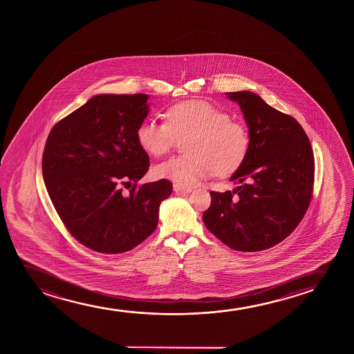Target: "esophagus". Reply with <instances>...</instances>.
Instances as JSON below:
<instances>
[{
	"mask_svg": "<svg viewBox=\"0 0 354 354\" xmlns=\"http://www.w3.org/2000/svg\"><path fill=\"white\" fill-rule=\"evenodd\" d=\"M173 189H174L175 194H187L192 191L191 187H185V186L178 184L173 185Z\"/></svg>",
	"mask_w": 354,
	"mask_h": 354,
	"instance_id": "34e87169",
	"label": "esophagus"
}]
</instances>
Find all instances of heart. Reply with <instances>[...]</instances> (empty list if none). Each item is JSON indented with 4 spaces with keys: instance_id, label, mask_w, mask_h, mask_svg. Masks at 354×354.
<instances>
[{
    "instance_id": "b5f03b06",
    "label": "heart",
    "mask_w": 354,
    "mask_h": 354,
    "mask_svg": "<svg viewBox=\"0 0 354 354\" xmlns=\"http://www.w3.org/2000/svg\"><path fill=\"white\" fill-rule=\"evenodd\" d=\"M165 121L141 122L136 131L139 145L147 153L162 157L173 149L178 138L191 136L185 146L189 155L160 163L155 168L158 178L191 186L214 171L231 174L247 156L250 136L245 124L205 100L176 102L165 111Z\"/></svg>"
}]
</instances>
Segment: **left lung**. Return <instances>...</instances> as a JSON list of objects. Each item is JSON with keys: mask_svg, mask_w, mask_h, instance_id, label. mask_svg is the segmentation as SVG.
Wrapping results in <instances>:
<instances>
[{"mask_svg": "<svg viewBox=\"0 0 354 354\" xmlns=\"http://www.w3.org/2000/svg\"><path fill=\"white\" fill-rule=\"evenodd\" d=\"M249 127L247 156L231 176L233 191H212L203 223L238 252L274 247L297 227L312 199L315 156L294 117L278 111L255 93H226Z\"/></svg>", "mask_w": 354, "mask_h": 354, "instance_id": "obj_1", "label": "left lung"}]
</instances>
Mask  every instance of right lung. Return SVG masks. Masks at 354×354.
Instances as JSON below:
<instances>
[{
	"mask_svg": "<svg viewBox=\"0 0 354 354\" xmlns=\"http://www.w3.org/2000/svg\"><path fill=\"white\" fill-rule=\"evenodd\" d=\"M147 94H100L60 120L49 133L42 173L68 232L94 252L121 254L155 231L173 185L136 187L150 167L136 131L149 113ZM135 186L121 194L119 184Z\"/></svg>",
	"mask_w": 354,
	"mask_h": 354,
	"instance_id": "1",
	"label": "right lung"
}]
</instances>
